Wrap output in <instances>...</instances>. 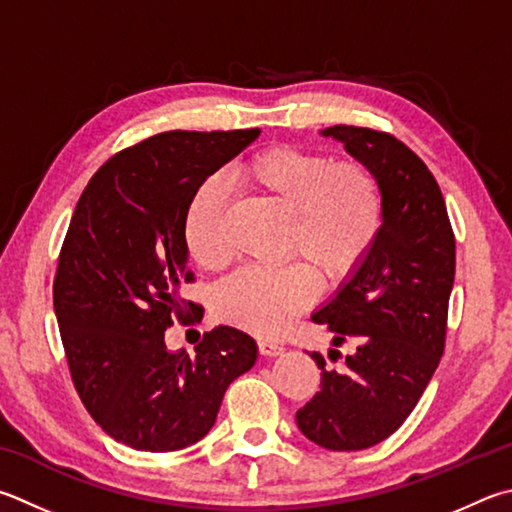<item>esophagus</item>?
I'll return each mask as SVG.
<instances>
[{
  "label": "esophagus",
  "instance_id": "34e87169",
  "mask_svg": "<svg viewBox=\"0 0 512 512\" xmlns=\"http://www.w3.org/2000/svg\"><path fill=\"white\" fill-rule=\"evenodd\" d=\"M257 347H259V353H262V356H268V358L282 356V353H284V347L277 345V342H273V340H259Z\"/></svg>",
  "mask_w": 512,
  "mask_h": 512
}]
</instances>
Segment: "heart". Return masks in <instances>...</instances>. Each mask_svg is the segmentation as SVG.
Segmentation results:
<instances>
[{
    "label": "heart",
    "mask_w": 512,
    "mask_h": 512,
    "mask_svg": "<svg viewBox=\"0 0 512 512\" xmlns=\"http://www.w3.org/2000/svg\"><path fill=\"white\" fill-rule=\"evenodd\" d=\"M246 188L264 194L288 221L284 255L305 262L280 268H241L219 286L215 311L221 320L257 336H277L318 295V277L342 282L374 246L383 197L369 167L331 163L329 156L273 147L239 170ZM226 201L217 181L201 183L183 212V241L194 264L217 271L228 262L224 239Z\"/></svg>",
    "instance_id": "obj_1"
}]
</instances>
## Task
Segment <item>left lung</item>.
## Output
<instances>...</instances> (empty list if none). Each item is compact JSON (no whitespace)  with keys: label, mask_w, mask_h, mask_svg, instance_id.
I'll return each mask as SVG.
<instances>
[{"label":"left lung","mask_w":512,"mask_h":512,"mask_svg":"<svg viewBox=\"0 0 512 512\" xmlns=\"http://www.w3.org/2000/svg\"><path fill=\"white\" fill-rule=\"evenodd\" d=\"M320 136L345 145L380 185L383 221L362 264L311 315L331 345L351 342L345 369H327L295 421L320 448L351 452L385 441L416 407L439 367L454 284V235L432 172L392 134L333 125ZM336 351L338 349H331Z\"/></svg>","instance_id":"left-lung-1"}]
</instances>
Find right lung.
<instances>
[{
    "label": "right lung",
    "instance_id": "right-lung-1",
    "mask_svg": "<svg viewBox=\"0 0 512 512\" xmlns=\"http://www.w3.org/2000/svg\"><path fill=\"white\" fill-rule=\"evenodd\" d=\"M259 134H156L111 156L73 212L53 282L62 345L89 414L129 448L197 443L228 385L255 365L257 342L235 327L206 333L194 356L167 349L165 329L185 315L181 284L192 282L185 206Z\"/></svg>",
    "mask_w": 512,
    "mask_h": 512
}]
</instances>
